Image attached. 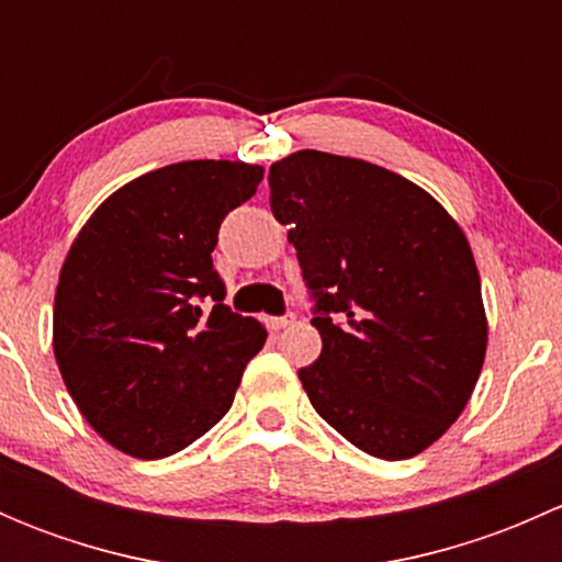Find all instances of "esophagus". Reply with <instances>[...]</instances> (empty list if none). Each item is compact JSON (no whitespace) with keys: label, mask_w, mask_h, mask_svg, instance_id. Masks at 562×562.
<instances>
[{"label":"esophagus","mask_w":562,"mask_h":562,"mask_svg":"<svg viewBox=\"0 0 562 562\" xmlns=\"http://www.w3.org/2000/svg\"><path fill=\"white\" fill-rule=\"evenodd\" d=\"M291 323H293V313L280 315V317H266V326H269L271 331H280V328L291 326Z\"/></svg>","instance_id":"1"}]
</instances>
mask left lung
Returning <instances> with one entry per match:
<instances>
[{
	"label": "left lung",
	"mask_w": 562,
	"mask_h": 562,
	"mask_svg": "<svg viewBox=\"0 0 562 562\" xmlns=\"http://www.w3.org/2000/svg\"><path fill=\"white\" fill-rule=\"evenodd\" d=\"M323 350L299 381L323 422L378 459H411L468 405L486 353L473 249L418 184L302 149L269 168Z\"/></svg>",
	"instance_id": "1"
}]
</instances>
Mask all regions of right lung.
<instances>
[{
    "label": "right lung",
    "mask_w": 562,
    "mask_h": 562,
    "mask_svg": "<svg viewBox=\"0 0 562 562\" xmlns=\"http://www.w3.org/2000/svg\"><path fill=\"white\" fill-rule=\"evenodd\" d=\"M260 179V166L231 160L157 168L105 198L72 241L54 299V356L113 449L171 457L234 405L266 328L223 304L212 249Z\"/></svg>",
    "instance_id": "right-lung-1"
}]
</instances>
